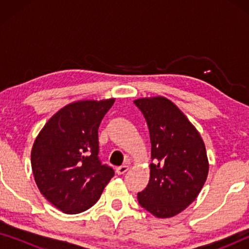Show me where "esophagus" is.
I'll return each mask as SVG.
<instances>
[{
  "instance_id": "34e87169",
  "label": "esophagus",
  "mask_w": 249,
  "mask_h": 249,
  "mask_svg": "<svg viewBox=\"0 0 249 249\" xmlns=\"http://www.w3.org/2000/svg\"><path fill=\"white\" fill-rule=\"evenodd\" d=\"M128 170H129V166L128 165H121V166H119V168H117V170H115V171H117L118 175H124V173L127 172Z\"/></svg>"
}]
</instances>
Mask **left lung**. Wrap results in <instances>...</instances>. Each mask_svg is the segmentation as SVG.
<instances>
[{
    "label": "left lung",
    "mask_w": 249,
    "mask_h": 249,
    "mask_svg": "<svg viewBox=\"0 0 249 249\" xmlns=\"http://www.w3.org/2000/svg\"><path fill=\"white\" fill-rule=\"evenodd\" d=\"M147 122L152 163L148 185L138 193L142 207L156 217H172L190 205L209 173L205 144L176 104L163 96L135 100Z\"/></svg>",
    "instance_id": "left-lung-1"
}]
</instances>
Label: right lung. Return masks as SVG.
<instances>
[{
	"mask_svg": "<svg viewBox=\"0 0 249 249\" xmlns=\"http://www.w3.org/2000/svg\"><path fill=\"white\" fill-rule=\"evenodd\" d=\"M114 98L78 101L57 111L35 139L32 169L49 202L67 214L90 209L114 171L98 159V127Z\"/></svg>",
	"mask_w": 249,
	"mask_h": 249,
	"instance_id": "1",
	"label": "right lung"
}]
</instances>
